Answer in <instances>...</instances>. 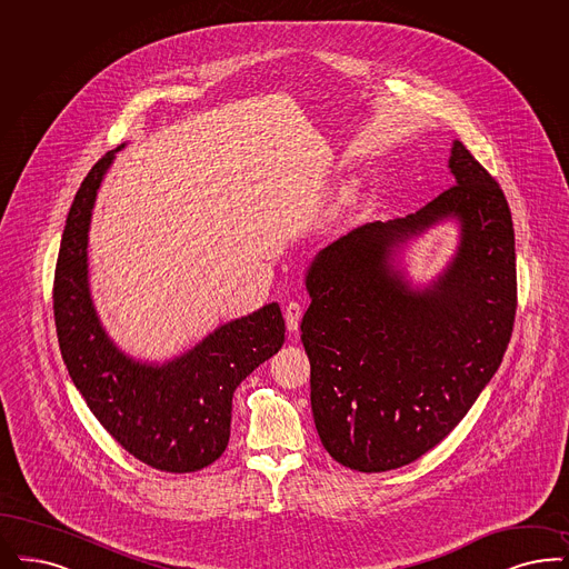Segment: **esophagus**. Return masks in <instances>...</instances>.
Here are the masks:
<instances>
[{"label": "esophagus", "mask_w": 569, "mask_h": 569, "mask_svg": "<svg viewBox=\"0 0 569 569\" xmlns=\"http://www.w3.org/2000/svg\"><path fill=\"white\" fill-rule=\"evenodd\" d=\"M301 315H303V308H301L297 301H291L289 306H284V322H287V329H289L291 333H295V331L299 329Z\"/></svg>", "instance_id": "obj_1"}]
</instances>
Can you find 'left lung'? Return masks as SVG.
<instances>
[{
  "label": "left lung",
  "instance_id": "left-lung-1",
  "mask_svg": "<svg viewBox=\"0 0 569 569\" xmlns=\"http://www.w3.org/2000/svg\"><path fill=\"white\" fill-rule=\"evenodd\" d=\"M456 183L420 211L365 223L316 254L301 320L318 437L336 462L386 472L416 462L462 421L498 371L517 312L515 230L498 181L462 141ZM447 216L461 249L411 292L389 266L399 241Z\"/></svg>",
  "mask_w": 569,
  "mask_h": 569
}]
</instances>
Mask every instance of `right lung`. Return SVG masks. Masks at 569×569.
Listing matches in <instances>:
<instances>
[{
	"label": "right lung",
	"instance_id": "right-lung-1",
	"mask_svg": "<svg viewBox=\"0 0 569 569\" xmlns=\"http://www.w3.org/2000/svg\"><path fill=\"white\" fill-rule=\"evenodd\" d=\"M116 151L86 174L67 214L52 289L59 348L86 405L130 456L162 472H196L226 451L233 392L282 348L284 320L268 303L162 367L122 355L94 315L86 263L94 198Z\"/></svg>",
	"mask_w": 569,
	"mask_h": 569
}]
</instances>
